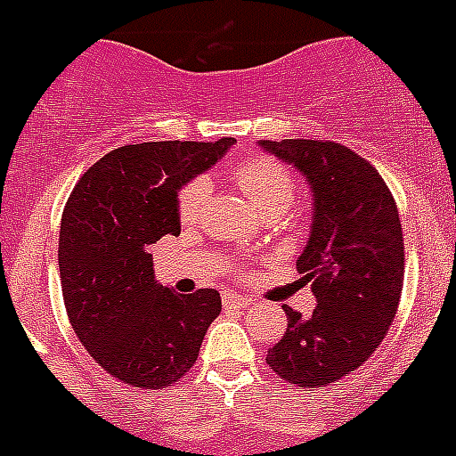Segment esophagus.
Listing matches in <instances>:
<instances>
[{"label": "esophagus", "mask_w": 456, "mask_h": 456, "mask_svg": "<svg viewBox=\"0 0 456 456\" xmlns=\"http://www.w3.org/2000/svg\"><path fill=\"white\" fill-rule=\"evenodd\" d=\"M222 302H224L227 309H248V306H253V299L239 297V295H224Z\"/></svg>", "instance_id": "34e87169"}]
</instances>
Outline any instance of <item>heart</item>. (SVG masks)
Wrapping results in <instances>:
<instances>
[{
  "instance_id": "obj_1",
  "label": "heart",
  "mask_w": 456,
  "mask_h": 456,
  "mask_svg": "<svg viewBox=\"0 0 456 456\" xmlns=\"http://www.w3.org/2000/svg\"><path fill=\"white\" fill-rule=\"evenodd\" d=\"M234 180L240 191L248 196V201L253 203L260 213H272V210L288 208L297 194L295 177L286 166L272 157H248L243 159L234 170ZM210 196L208 177H194L184 184L177 194V217L184 224H191L201 217L206 203Z\"/></svg>"
}]
</instances>
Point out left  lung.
Instances as JSON below:
<instances>
[{
  "mask_svg": "<svg viewBox=\"0 0 456 456\" xmlns=\"http://www.w3.org/2000/svg\"><path fill=\"white\" fill-rule=\"evenodd\" d=\"M260 144L312 184V236L297 272L318 302L309 318L283 306L288 330L266 365L295 387H328L361 368L394 323L405 273L401 217L375 166L349 147L302 138Z\"/></svg>",
  "mask_w": 456,
  "mask_h": 456,
  "instance_id": "8db88e82",
  "label": "left lung"
}]
</instances>
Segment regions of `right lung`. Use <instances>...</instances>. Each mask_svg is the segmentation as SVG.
Here are the masks:
<instances>
[{
	"label": "right lung",
	"instance_id": "1",
	"mask_svg": "<svg viewBox=\"0 0 456 456\" xmlns=\"http://www.w3.org/2000/svg\"><path fill=\"white\" fill-rule=\"evenodd\" d=\"M229 144H126L79 177L62 210L58 265L69 323L100 368L128 387L180 382L220 316L213 288L177 295L159 286L147 248L180 234L177 191Z\"/></svg>",
	"mask_w": 456,
	"mask_h": 456
}]
</instances>
